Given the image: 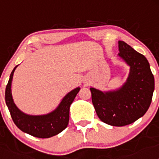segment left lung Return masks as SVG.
<instances>
[{
	"mask_svg": "<svg viewBox=\"0 0 159 159\" xmlns=\"http://www.w3.org/2000/svg\"><path fill=\"white\" fill-rule=\"evenodd\" d=\"M119 56L127 63V83L116 92H103L91 88L97 116L107 124L123 127L145 115L152 100L154 79L148 60L124 41H119Z\"/></svg>",
	"mask_w": 159,
	"mask_h": 159,
	"instance_id": "8db88e82",
	"label": "left lung"
}]
</instances>
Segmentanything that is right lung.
Segmentation results:
<instances>
[{"label": "right lung", "instance_id": "right-lung-1", "mask_svg": "<svg viewBox=\"0 0 159 159\" xmlns=\"http://www.w3.org/2000/svg\"><path fill=\"white\" fill-rule=\"evenodd\" d=\"M16 67L12 70L5 89V102L14 123L20 130L36 138L47 139L57 135L67 127L70 106L80 88H75L67 94L57 110L52 113L46 116H28L16 107L11 94V83Z\"/></svg>", "mask_w": 159, "mask_h": 159}]
</instances>
